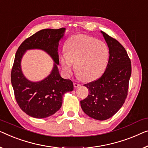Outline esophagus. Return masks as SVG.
<instances>
[{
	"mask_svg": "<svg viewBox=\"0 0 148 148\" xmlns=\"http://www.w3.org/2000/svg\"><path fill=\"white\" fill-rule=\"evenodd\" d=\"M73 85H74V87H79L80 86V84H79V83H75V82H74L73 83Z\"/></svg>",
	"mask_w": 148,
	"mask_h": 148,
	"instance_id": "esophagus-1",
	"label": "esophagus"
}]
</instances>
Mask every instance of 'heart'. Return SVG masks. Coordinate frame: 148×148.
<instances>
[{
    "mask_svg": "<svg viewBox=\"0 0 148 148\" xmlns=\"http://www.w3.org/2000/svg\"><path fill=\"white\" fill-rule=\"evenodd\" d=\"M66 54L60 57L64 73L69 75L75 63V71L85 81L99 78L106 70L110 51L104 42L85 35L70 38L65 46Z\"/></svg>",
    "mask_w": 148,
    "mask_h": 148,
    "instance_id": "1",
    "label": "heart"
}]
</instances>
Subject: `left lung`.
Returning <instances> with one entry per match:
<instances>
[{
    "label": "left lung",
    "instance_id": "8db88e82",
    "mask_svg": "<svg viewBox=\"0 0 148 148\" xmlns=\"http://www.w3.org/2000/svg\"><path fill=\"white\" fill-rule=\"evenodd\" d=\"M110 51L104 73L97 80L85 84L89 94L81 101L83 111L97 120L110 118L119 110L127 95L132 65L120 42L101 31Z\"/></svg>",
    "mask_w": 148,
    "mask_h": 148
}]
</instances>
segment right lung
Returning <instances> with one entry per match:
<instances>
[{"instance_id":"right-lung-1","label":"right lung","mask_w":148,"mask_h":148,"mask_svg":"<svg viewBox=\"0 0 148 148\" xmlns=\"http://www.w3.org/2000/svg\"><path fill=\"white\" fill-rule=\"evenodd\" d=\"M65 31V28L40 30L25 39L16 51L11 71V83L17 103L29 116L45 118L53 115L61 108L64 93L73 90L72 81L62 78L57 67L59 42ZM33 48L45 50L55 62L51 74L38 82L28 80L20 67L23 55L27 50Z\"/></svg>"}]
</instances>
